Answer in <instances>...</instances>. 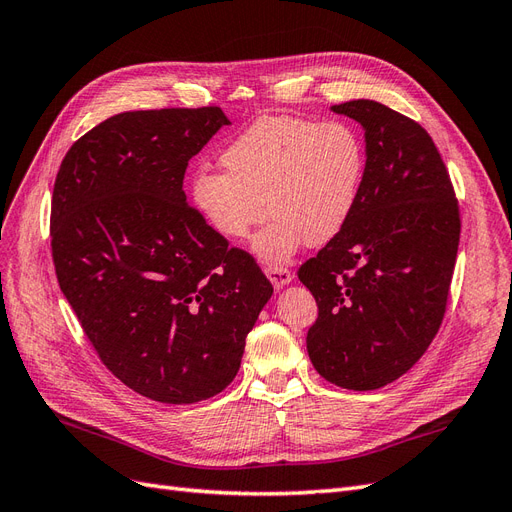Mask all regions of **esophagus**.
Returning <instances> with one entry per match:
<instances>
[{
	"mask_svg": "<svg viewBox=\"0 0 512 512\" xmlns=\"http://www.w3.org/2000/svg\"><path fill=\"white\" fill-rule=\"evenodd\" d=\"M265 273H267L269 282L273 284V288H275V290H280V288H284L286 284H290V282H292V273H290L286 267L269 265V267L265 269Z\"/></svg>",
	"mask_w": 512,
	"mask_h": 512,
	"instance_id": "1",
	"label": "esophagus"
}]
</instances>
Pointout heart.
<instances>
[{"label":"heart","mask_w":512,"mask_h":512,"mask_svg":"<svg viewBox=\"0 0 512 512\" xmlns=\"http://www.w3.org/2000/svg\"><path fill=\"white\" fill-rule=\"evenodd\" d=\"M226 173L200 170L190 183L196 213L220 237L252 241L265 262H284L303 245L320 247L348 224L361 194L365 147L344 121L262 117L222 153Z\"/></svg>","instance_id":"heart-1"}]
</instances>
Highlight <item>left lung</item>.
Returning <instances> with one entry per match:
<instances>
[{
	"label": "left lung",
	"mask_w": 512,
	"mask_h": 512,
	"mask_svg": "<svg viewBox=\"0 0 512 512\" xmlns=\"http://www.w3.org/2000/svg\"><path fill=\"white\" fill-rule=\"evenodd\" d=\"M365 130V175L348 224L299 269L318 318L307 354L348 391L404 376L436 337L459 247V205L425 128L374 100L331 106Z\"/></svg>",
	"instance_id": "1"
}]
</instances>
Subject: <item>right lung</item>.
<instances>
[{"mask_svg": "<svg viewBox=\"0 0 512 512\" xmlns=\"http://www.w3.org/2000/svg\"><path fill=\"white\" fill-rule=\"evenodd\" d=\"M220 106L108 117L66 153L51 200L57 282L113 376L160 404H196L237 376L273 286L183 192Z\"/></svg>", "mask_w": 512, "mask_h": 512, "instance_id": "right-lung-1", "label": "right lung"}]
</instances>
